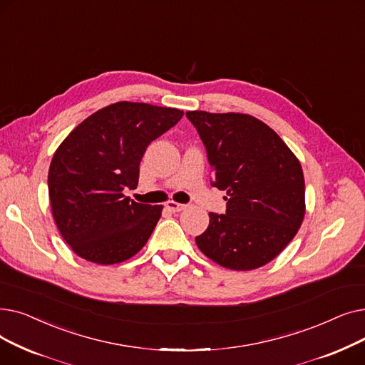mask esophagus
<instances>
[{"label":"esophagus","mask_w":365,"mask_h":365,"mask_svg":"<svg viewBox=\"0 0 365 365\" xmlns=\"http://www.w3.org/2000/svg\"><path fill=\"white\" fill-rule=\"evenodd\" d=\"M166 207L170 211V212H181L182 210H185L187 205H182V203H178V202H173V200H169L166 203Z\"/></svg>","instance_id":"1"}]
</instances>
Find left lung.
Here are the masks:
<instances>
[{"mask_svg": "<svg viewBox=\"0 0 365 365\" xmlns=\"http://www.w3.org/2000/svg\"><path fill=\"white\" fill-rule=\"evenodd\" d=\"M206 147L214 182L227 211L210 212L196 236L199 250L232 270L270 263L297 235L306 212L303 169L288 145L262 120L242 113L188 111Z\"/></svg>", "mask_w": 365, "mask_h": 365, "instance_id": "obj_1", "label": "left lung"}]
</instances>
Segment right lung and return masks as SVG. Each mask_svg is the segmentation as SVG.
Wrapping results in <instances>:
<instances>
[{
	"instance_id": "add662e5",
	"label": "right lung",
	"mask_w": 365,
	"mask_h": 365,
	"mask_svg": "<svg viewBox=\"0 0 365 365\" xmlns=\"http://www.w3.org/2000/svg\"><path fill=\"white\" fill-rule=\"evenodd\" d=\"M178 108L121 101L98 110L69 133L48 168L51 215L78 257L96 264L126 262L147 244L162 205L126 197L155 138L175 126Z\"/></svg>"
}]
</instances>
